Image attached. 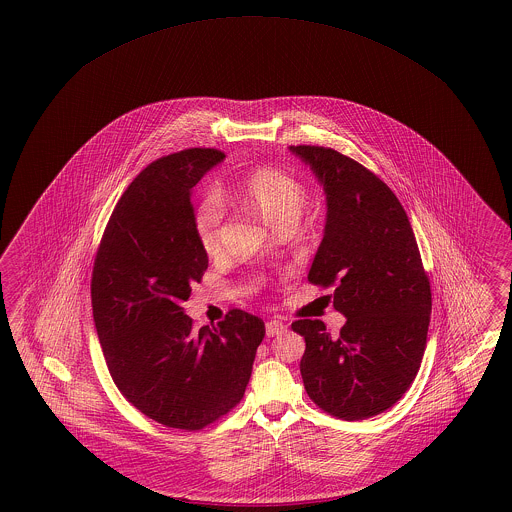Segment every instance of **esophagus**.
Returning a JSON list of instances; mask_svg holds the SVG:
<instances>
[{
    "instance_id": "obj_1",
    "label": "esophagus",
    "mask_w": 512,
    "mask_h": 512,
    "mask_svg": "<svg viewBox=\"0 0 512 512\" xmlns=\"http://www.w3.org/2000/svg\"><path fill=\"white\" fill-rule=\"evenodd\" d=\"M285 323H281L278 319H270L268 323H266V336H279L281 332H285Z\"/></svg>"
}]
</instances>
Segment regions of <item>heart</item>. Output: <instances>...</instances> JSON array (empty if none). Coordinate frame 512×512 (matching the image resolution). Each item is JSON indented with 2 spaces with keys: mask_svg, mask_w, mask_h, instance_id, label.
<instances>
[{
  "mask_svg": "<svg viewBox=\"0 0 512 512\" xmlns=\"http://www.w3.org/2000/svg\"><path fill=\"white\" fill-rule=\"evenodd\" d=\"M242 201L274 225H296L308 204V189L289 172L276 167H263L251 172L240 186ZM225 201L217 189L201 195L193 210V231L208 255H217L223 248Z\"/></svg>",
  "mask_w": 512,
  "mask_h": 512,
  "instance_id": "1",
  "label": "heart"
}]
</instances>
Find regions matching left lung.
<instances>
[{
	"instance_id": "left-lung-1",
	"label": "left lung",
	"mask_w": 512,
	"mask_h": 512,
	"mask_svg": "<svg viewBox=\"0 0 512 512\" xmlns=\"http://www.w3.org/2000/svg\"><path fill=\"white\" fill-rule=\"evenodd\" d=\"M325 187L326 227L308 281L334 287L347 317L332 338L319 319H298L306 340L300 373L311 402L328 415L364 420L411 387L426 349L432 289L398 197L370 169L325 146L298 144Z\"/></svg>"
}]
</instances>
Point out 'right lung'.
<instances>
[{
  "mask_svg": "<svg viewBox=\"0 0 512 512\" xmlns=\"http://www.w3.org/2000/svg\"><path fill=\"white\" fill-rule=\"evenodd\" d=\"M223 157L187 148L152 161L116 204L93 261V321L116 387L148 419L187 432L240 403L264 338L248 311L197 330L182 308L208 268L193 187Z\"/></svg>",
  "mask_w": 512,
  "mask_h": 512,
  "instance_id": "1",
  "label": "right lung"
}]
</instances>
